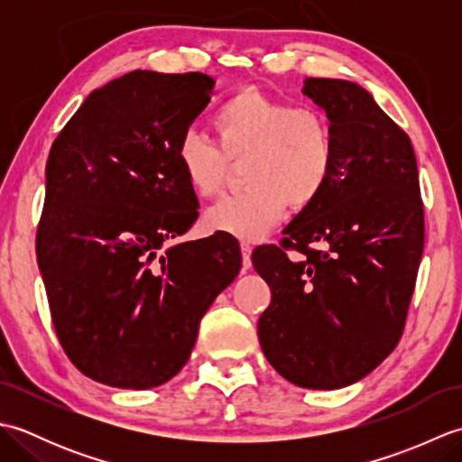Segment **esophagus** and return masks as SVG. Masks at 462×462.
Wrapping results in <instances>:
<instances>
[{
	"label": "esophagus",
	"mask_w": 462,
	"mask_h": 462,
	"mask_svg": "<svg viewBox=\"0 0 462 462\" xmlns=\"http://www.w3.org/2000/svg\"><path fill=\"white\" fill-rule=\"evenodd\" d=\"M240 250H242V263H244V268H250L252 266V244L250 242H240Z\"/></svg>",
	"instance_id": "obj_1"
}]
</instances>
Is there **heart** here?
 Here are the masks:
<instances>
[{
  "label": "heart",
  "instance_id": "b5f03b06",
  "mask_svg": "<svg viewBox=\"0 0 462 462\" xmlns=\"http://www.w3.org/2000/svg\"><path fill=\"white\" fill-rule=\"evenodd\" d=\"M216 146L189 131L176 144V164L189 189L210 199L220 190L226 159H242L248 186L206 210L212 232L240 240H260L282 222L288 202L296 208L316 202L333 169V139L328 119L311 106H293L258 91H240L212 116Z\"/></svg>",
  "mask_w": 462,
  "mask_h": 462
}]
</instances>
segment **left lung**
<instances>
[{"instance_id": "obj_1", "label": "left lung", "mask_w": 462, "mask_h": 462, "mask_svg": "<svg viewBox=\"0 0 462 462\" xmlns=\"http://www.w3.org/2000/svg\"><path fill=\"white\" fill-rule=\"evenodd\" d=\"M301 93L328 116L333 169L283 228V246L306 256L252 254L272 290L258 337L283 379L331 391L369 375L401 339L423 256V202L413 144L369 91L310 77Z\"/></svg>"}]
</instances>
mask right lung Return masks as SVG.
I'll use <instances>...</instances> for the list:
<instances>
[{"label":"right lung","instance_id":"right-lung-1","mask_svg":"<svg viewBox=\"0 0 462 462\" xmlns=\"http://www.w3.org/2000/svg\"><path fill=\"white\" fill-rule=\"evenodd\" d=\"M212 87L136 69L87 97L49 152L39 272L67 357L103 385L172 379L242 268L232 236L166 246L199 218L174 151Z\"/></svg>","mask_w":462,"mask_h":462}]
</instances>
